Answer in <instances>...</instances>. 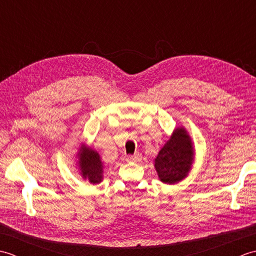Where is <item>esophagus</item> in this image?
<instances>
[{
  "mask_svg": "<svg viewBox=\"0 0 256 256\" xmlns=\"http://www.w3.org/2000/svg\"><path fill=\"white\" fill-rule=\"evenodd\" d=\"M140 158H142V155H140V153H135L134 155H131L128 157V160L131 162H138V160H140Z\"/></svg>",
  "mask_w": 256,
  "mask_h": 256,
  "instance_id": "1",
  "label": "esophagus"
}]
</instances>
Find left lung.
Returning <instances> with one entry per match:
<instances>
[{"label":"left lung","mask_w":256,"mask_h":256,"mask_svg":"<svg viewBox=\"0 0 256 256\" xmlns=\"http://www.w3.org/2000/svg\"><path fill=\"white\" fill-rule=\"evenodd\" d=\"M192 140L186 130L178 128L155 158L158 177L165 184H175L187 176L194 160Z\"/></svg>","instance_id":"left-lung-1"}]
</instances>
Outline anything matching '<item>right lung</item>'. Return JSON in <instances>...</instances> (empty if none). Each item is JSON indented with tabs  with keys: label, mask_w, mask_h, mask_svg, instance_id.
Returning a JSON list of instances; mask_svg holds the SVG:
<instances>
[{
	"label": "right lung",
	"mask_w": 256,
	"mask_h": 256,
	"mask_svg": "<svg viewBox=\"0 0 256 256\" xmlns=\"http://www.w3.org/2000/svg\"><path fill=\"white\" fill-rule=\"evenodd\" d=\"M79 164L81 175L91 184H99L102 180V162L99 154L86 146H81L79 152Z\"/></svg>",
	"instance_id": "obj_1"
}]
</instances>
